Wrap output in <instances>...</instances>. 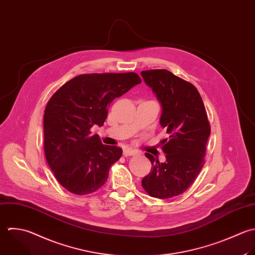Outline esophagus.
I'll use <instances>...</instances> for the list:
<instances>
[{
	"label": "esophagus",
	"instance_id": "34e87169",
	"mask_svg": "<svg viewBox=\"0 0 255 255\" xmlns=\"http://www.w3.org/2000/svg\"><path fill=\"white\" fill-rule=\"evenodd\" d=\"M138 154V152L136 151V150H132V149H125L124 151H123V155L125 156V157H128V156H135V155H137Z\"/></svg>",
	"mask_w": 255,
	"mask_h": 255
}]
</instances>
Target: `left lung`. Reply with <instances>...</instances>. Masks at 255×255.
Returning <instances> with one entry per match:
<instances>
[{"label": "left lung", "instance_id": "8db88e82", "mask_svg": "<svg viewBox=\"0 0 255 255\" xmlns=\"http://www.w3.org/2000/svg\"><path fill=\"white\" fill-rule=\"evenodd\" d=\"M141 75L162 105L160 124L169 135L161 142L165 163L145 154L152 170L142 187L153 198L171 199L186 192L204 167L211 125L203 99L191 82L167 69L145 70Z\"/></svg>", "mask_w": 255, "mask_h": 255}]
</instances>
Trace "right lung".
I'll list each match as a JSON object with an SVG mask.
<instances>
[{
  "mask_svg": "<svg viewBox=\"0 0 255 255\" xmlns=\"http://www.w3.org/2000/svg\"><path fill=\"white\" fill-rule=\"evenodd\" d=\"M141 81L135 72L80 74L48 100L43 115L44 155L55 179L68 192L88 195L107 181L122 149L102 144L90 129L102 126L110 103Z\"/></svg>",
  "mask_w": 255,
  "mask_h": 255,
  "instance_id": "add662e5",
  "label": "right lung"
}]
</instances>
